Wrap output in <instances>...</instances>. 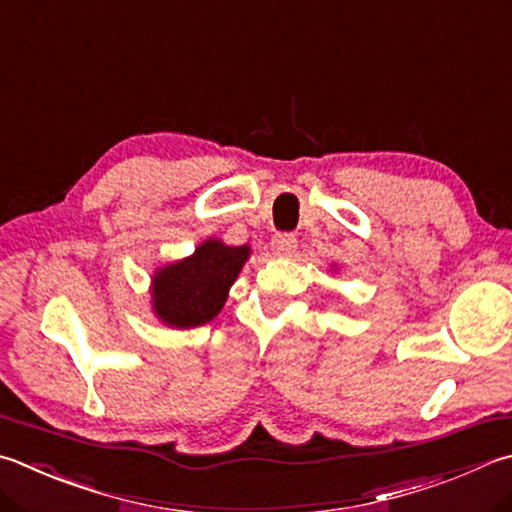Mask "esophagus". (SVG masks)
Wrapping results in <instances>:
<instances>
[{
    "instance_id": "esophagus-1",
    "label": "esophagus",
    "mask_w": 512,
    "mask_h": 512,
    "mask_svg": "<svg viewBox=\"0 0 512 512\" xmlns=\"http://www.w3.org/2000/svg\"><path fill=\"white\" fill-rule=\"evenodd\" d=\"M271 248H273V253H275V255L286 257V255L295 253V248H297V239L291 235V232H280V235H275V237H273V241H271Z\"/></svg>"
}]
</instances>
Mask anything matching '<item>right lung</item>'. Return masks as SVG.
Returning <instances> with one entry per match:
<instances>
[{
	"mask_svg": "<svg viewBox=\"0 0 512 512\" xmlns=\"http://www.w3.org/2000/svg\"><path fill=\"white\" fill-rule=\"evenodd\" d=\"M250 253L248 244L228 246L208 237L192 255L159 266L150 282L152 313L170 329H194L215 320Z\"/></svg>",
	"mask_w": 512,
	"mask_h": 512,
	"instance_id": "right-lung-1",
	"label": "right lung"
}]
</instances>
